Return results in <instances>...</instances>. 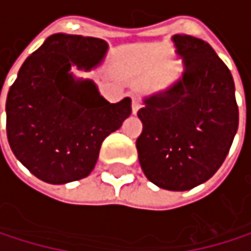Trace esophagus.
<instances>
[{"mask_svg":"<svg viewBox=\"0 0 251 251\" xmlns=\"http://www.w3.org/2000/svg\"><path fill=\"white\" fill-rule=\"evenodd\" d=\"M141 108V100L138 98H132V113L135 114Z\"/></svg>","mask_w":251,"mask_h":251,"instance_id":"esophagus-1","label":"esophagus"}]
</instances>
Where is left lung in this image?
I'll list each match as a JSON object with an SVG mask.
<instances>
[{
	"instance_id": "obj_1",
	"label": "left lung",
	"mask_w": 251,
	"mask_h": 251,
	"mask_svg": "<svg viewBox=\"0 0 251 251\" xmlns=\"http://www.w3.org/2000/svg\"><path fill=\"white\" fill-rule=\"evenodd\" d=\"M185 72L172 89L144 100L137 116L140 166L164 190L185 191L206 182L226 159L238 129L229 67L205 40L175 34Z\"/></svg>"
}]
</instances>
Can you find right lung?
<instances>
[{
	"label": "right lung",
	"instance_id": "obj_1",
	"mask_svg": "<svg viewBox=\"0 0 251 251\" xmlns=\"http://www.w3.org/2000/svg\"><path fill=\"white\" fill-rule=\"evenodd\" d=\"M107 52L102 39L54 34L28 57L7 95V138L15 156L48 184L89 176L105 137L131 114V99L105 100L71 66L90 67ZM1 93V90H0Z\"/></svg>",
	"mask_w": 251,
	"mask_h": 251
}]
</instances>
